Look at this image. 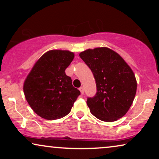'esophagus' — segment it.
I'll return each mask as SVG.
<instances>
[{"label": "esophagus", "mask_w": 159, "mask_h": 159, "mask_svg": "<svg viewBox=\"0 0 159 159\" xmlns=\"http://www.w3.org/2000/svg\"><path fill=\"white\" fill-rule=\"evenodd\" d=\"M79 90H80V93H81V94L83 95L84 93V88H82V87H81V88H80Z\"/></svg>", "instance_id": "esophagus-1"}]
</instances>
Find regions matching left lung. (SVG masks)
<instances>
[{
  "mask_svg": "<svg viewBox=\"0 0 159 159\" xmlns=\"http://www.w3.org/2000/svg\"><path fill=\"white\" fill-rule=\"evenodd\" d=\"M80 56L92 71L96 83V94L87 100L91 114L107 122L125 116L137 90L135 76L129 65L106 47L88 49Z\"/></svg>",
  "mask_w": 159,
  "mask_h": 159,
  "instance_id": "left-lung-1",
  "label": "left lung"
}]
</instances>
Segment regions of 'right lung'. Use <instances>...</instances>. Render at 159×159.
<instances>
[{"instance_id":"1","label":"right lung","mask_w":159,"mask_h":159,"mask_svg":"<svg viewBox=\"0 0 159 159\" xmlns=\"http://www.w3.org/2000/svg\"><path fill=\"white\" fill-rule=\"evenodd\" d=\"M75 57L69 51L51 50L35 63L24 83V93L32 109L47 120L66 116L80 92L65 73Z\"/></svg>"}]
</instances>
